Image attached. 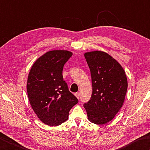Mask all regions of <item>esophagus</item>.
<instances>
[{"mask_svg": "<svg viewBox=\"0 0 150 150\" xmlns=\"http://www.w3.org/2000/svg\"><path fill=\"white\" fill-rule=\"evenodd\" d=\"M75 96L76 97H77V99H79V97H80V92H76V93H75Z\"/></svg>", "mask_w": 150, "mask_h": 150, "instance_id": "34e87169", "label": "esophagus"}]
</instances>
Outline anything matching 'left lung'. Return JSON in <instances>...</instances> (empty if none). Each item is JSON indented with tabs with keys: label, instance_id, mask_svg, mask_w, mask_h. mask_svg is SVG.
Returning a JSON list of instances; mask_svg holds the SVG:
<instances>
[{
	"label": "left lung",
	"instance_id": "8db88e82",
	"mask_svg": "<svg viewBox=\"0 0 150 150\" xmlns=\"http://www.w3.org/2000/svg\"><path fill=\"white\" fill-rule=\"evenodd\" d=\"M92 77V93L84 104L90 122L103 125L110 122L122 108L127 90V80L122 66L107 52L84 53Z\"/></svg>",
	"mask_w": 150,
	"mask_h": 150
}]
</instances>
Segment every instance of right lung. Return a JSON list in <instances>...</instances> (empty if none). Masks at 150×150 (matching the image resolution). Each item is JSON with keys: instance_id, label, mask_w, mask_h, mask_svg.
<instances>
[{"instance_id": "add662e5", "label": "right lung", "mask_w": 150, "mask_h": 150, "mask_svg": "<svg viewBox=\"0 0 150 150\" xmlns=\"http://www.w3.org/2000/svg\"><path fill=\"white\" fill-rule=\"evenodd\" d=\"M73 53L54 50L38 58L29 72L26 89L32 109L43 124L57 126L68 119L78 99L64 81V64Z\"/></svg>"}]
</instances>
